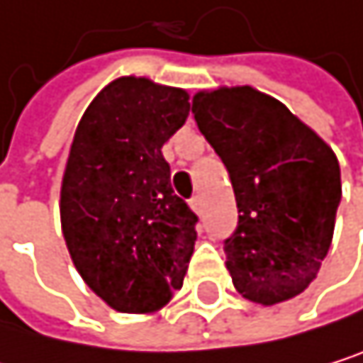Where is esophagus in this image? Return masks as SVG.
I'll return each mask as SVG.
<instances>
[{
    "label": "esophagus",
    "mask_w": 363,
    "mask_h": 363,
    "mask_svg": "<svg viewBox=\"0 0 363 363\" xmlns=\"http://www.w3.org/2000/svg\"><path fill=\"white\" fill-rule=\"evenodd\" d=\"M190 208H192L196 214H201V208H203V203H201V196H192V199H190Z\"/></svg>",
    "instance_id": "1"
}]
</instances>
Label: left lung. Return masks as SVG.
<instances>
[{"mask_svg":"<svg viewBox=\"0 0 363 363\" xmlns=\"http://www.w3.org/2000/svg\"><path fill=\"white\" fill-rule=\"evenodd\" d=\"M192 114L227 167L238 206V227L225 240L235 290L262 305L301 294L333 238L342 199L335 153L251 86L201 90Z\"/></svg>","mask_w":363,"mask_h":363,"instance_id":"obj_1","label":"left lung"}]
</instances>
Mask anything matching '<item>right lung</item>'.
<instances>
[{"label":"right lung","mask_w":363,"mask_h":363,"mask_svg":"<svg viewBox=\"0 0 363 363\" xmlns=\"http://www.w3.org/2000/svg\"><path fill=\"white\" fill-rule=\"evenodd\" d=\"M188 112L186 90L130 75L110 82L75 130L62 233L86 286L116 312H155L184 284L199 218L173 192L162 145Z\"/></svg>","instance_id":"add662e5"}]
</instances>
